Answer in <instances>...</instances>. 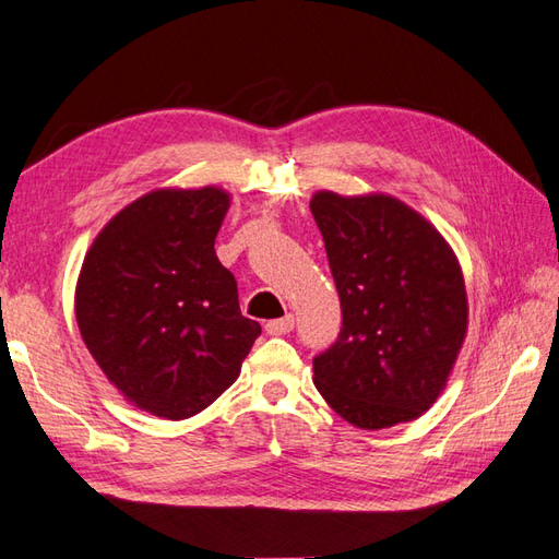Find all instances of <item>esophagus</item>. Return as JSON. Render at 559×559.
Here are the masks:
<instances>
[{"mask_svg": "<svg viewBox=\"0 0 559 559\" xmlns=\"http://www.w3.org/2000/svg\"><path fill=\"white\" fill-rule=\"evenodd\" d=\"M294 330V316H284L280 320H270L265 324V332L270 336H282V334H289Z\"/></svg>", "mask_w": 559, "mask_h": 559, "instance_id": "1", "label": "esophagus"}]
</instances>
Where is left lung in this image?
<instances>
[{
  "label": "left lung",
  "mask_w": 559,
  "mask_h": 559,
  "mask_svg": "<svg viewBox=\"0 0 559 559\" xmlns=\"http://www.w3.org/2000/svg\"><path fill=\"white\" fill-rule=\"evenodd\" d=\"M342 301V332L312 358V382L360 429L427 413L467 332L457 258L425 217L393 197L310 201Z\"/></svg>",
  "instance_id": "obj_1"
}]
</instances>
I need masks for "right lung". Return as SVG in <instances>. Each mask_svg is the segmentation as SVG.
Here are the masks:
<instances>
[{
	"label": "right lung",
	"instance_id": "right-lung-1",
	"mask_svg": "<svg viewBox=\"0 0 559 559\" xmlns=\"http://www.w3.org/2000/svg\"><path fill=\"white\" fill-rule=\"evenodd\" d=\"M227 209L217 187L158 189L102 229L80 270L83 342L108 382L152 415L209 407L261 336L213 249Z\"/></svg>",
	"mask_w": 559,
	"mask_h": 559
}]
</instances>
